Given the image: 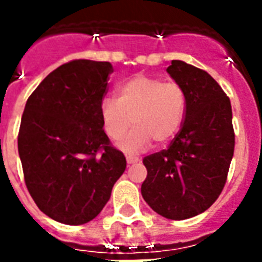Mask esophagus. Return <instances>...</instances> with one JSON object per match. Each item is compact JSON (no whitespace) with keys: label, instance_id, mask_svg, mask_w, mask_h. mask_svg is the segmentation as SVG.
<instances>
[{"label":"esophagus","instance_id":"esophagus-1","mask_svg":"<svg viewBox=\"0 0 262 262\" xmlns=\"http://www.w3.org/2000/svg\"><path fill=\"white\" fill-rule=\"evenodd\" d=\"M126 162L127 164H135L137 163V162H140V158L135 155H126Z\"/></svg>","mask_w":262,"mask_h":262}]
</instances>
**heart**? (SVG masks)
<instances>
[{
	"instance_id": "b5f03b06",
	"label": "heart",
	"mask_w": 262,
	"mask_h": 262,
	"mask_svg": "<svg viewBox=\"0 0 262 262\" xmlns=\"http://www.w3.org/2000/svg\"><path fill=\"white\" fill-rule=\"evenodd\" d=\"M117 99L106 98L100 103V118L107 136L119 140L131 126L136 127L119 141L125 151H140L152 140L167 143L178 133L186 111V94L177 81L137 75L117 91Z\"/></svg>"
}]
</instances>
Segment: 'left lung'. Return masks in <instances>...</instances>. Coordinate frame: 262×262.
Listing matches in <instances>:
<instances>
[{"label": "left lung", "instance_id": "left-lung-1", "mask_svg": "<svg viewBox=\"0 0 262 262\" xmlns=\"http://www.w3.org/2000/svg\"><path fill=\"white\" fill-rule=\"evenodd\" d=\"M186 94L183 125L170 147L145 156L141 194L166 219L207 211L223 190L235 136L230 99L211 75L174 59L166 69Z\"/></svg>", "mask_w": 262, "mask_h": 262}]
</instances>
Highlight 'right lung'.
Returning a JSON list of instances; mask_svg holds the SVG:
<instances>
[{
  "instance_id": "1",
  "label": "right lung",
  "mask_w": 262,
  "mask_h": 262,
  "mask_svg": "<svg viewBox=\"0 0 262 262\" xmlns=\"http://www.w3.org/2000/svg\"><path fill=\"white\" fill-rule=\"evenodd\" d=\"M110 62L75 59L31 94L17 147L27 189L43 213L79 226L95 219L126 168L103 130L100 103Z\"/></svg>"
}]
</instances>
